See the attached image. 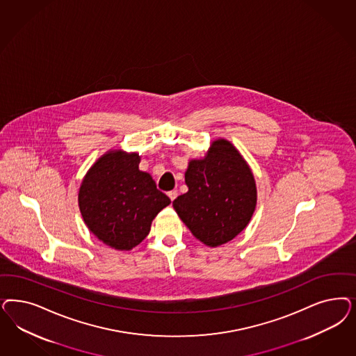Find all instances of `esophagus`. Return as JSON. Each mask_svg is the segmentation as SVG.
I'll use <instances>...</instances> for the list:
<instances>
[{"mask_svg": "<svg viewBox=\"0 0 356 356\" xmlns=\"http://www.w3.org/2000/svg\"><path fill=\"white\" fill-rule=\"evenodd\" d=\"M168 196H169V197H170V200H175V199H177V196H178V191H177V190H172V191H169V193H168Z\"/></svg>", "mask_w": 356, "mask_h": 356, "instance_id": "34e87169", "label": "esophagus"}]
</instances>
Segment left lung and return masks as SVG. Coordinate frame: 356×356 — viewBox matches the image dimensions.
<instances>
[{"label":"left lung","mask_w":356,"mask_h":356,"mask_svg":"<svg viewBox=\"0 0 356 356\" xmlns=\"http://www.w3.org/2000/svg\"><path fill=\"white\" fill-rule=\"evenodd\" d=\"M184 182L188 191L172 207L199 241L216 248L246 228L257 206V186L230 141L215 140L204 159L190 161Z\"/></svg>","instance_id":"left-lung-1"}]
</instances>
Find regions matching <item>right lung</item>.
<instances>
[{
  "mask_svg": "<svg viewBox=\"0 0 356 356\" xmlns=\"http://www.w3.org/2000/svg\"><path fill=\"white\" fill-rule=\"evenodd\" d=\"M138 153L108 150L86 172L79 193L81 215L92 234L116 250H131L149 234L153 218L170 204Z\"/></svg>",
  "mask_w": 356,
  "mask_h": 356,
  "instance_id": "obj_1",
  "label": "right lung"
}]
</instances>
